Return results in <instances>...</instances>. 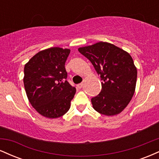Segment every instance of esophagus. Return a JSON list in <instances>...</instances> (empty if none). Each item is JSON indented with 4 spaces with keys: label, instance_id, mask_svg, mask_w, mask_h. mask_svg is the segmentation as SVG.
<instances>
[{
    "label": "esophagus",
    "instance_id": "34e87169",
    "mask_svg": "<svg viewBox=\"0 0 159 159\" xmlns=\"http://www.w3.org/2000/svg\"><path fill=\"white\" fill-rule=\"evenodd\" d=\"M82 86H83V84H82V83H81V84H78L77 85V87H78V88L81 89V87H82Z\"/></svg>",
    "mask_w": 159,
    "mask_h": 159
}]
</instances>
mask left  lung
Instances as JSON below:
<instances>
[{
  "label": "left lung",
  "instance_id": "left-lung-1",
  "mask_svg": "<svg viewBox=\"0 0 159 159\" xmlns=\"http://www.w3.org/2000/svg\"><path fill=\"white\" fill-rule=\"evenodd\" d=\"M93 65L102 82L99 94L91 98L93 107L106 116L120 114L134 93L137 69L129 53L116 45L99 42L78 48Z\"/></svg>",
  "mask_w": 159,
  "mask_h": 159
}]
</instances>
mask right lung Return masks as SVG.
<instances>
[{
	"mask_svg": "<svg viewBox=\"0 0 159 159\" xmlns=\"http://www.w3.org/2000/svg\"><path fill=\"white\" fill-rule=\"evenodd\" d=\"M70 50L54 47L35 54L25 66L24 85L29 102L43 116L57 118L70 108L76 89L66 81Z\"/></svg>",
	"mask_w": 159,
	"mask_h": 159,
	"instance_id": "add662e5",
	"label": "right lung"
}]
</instances>
